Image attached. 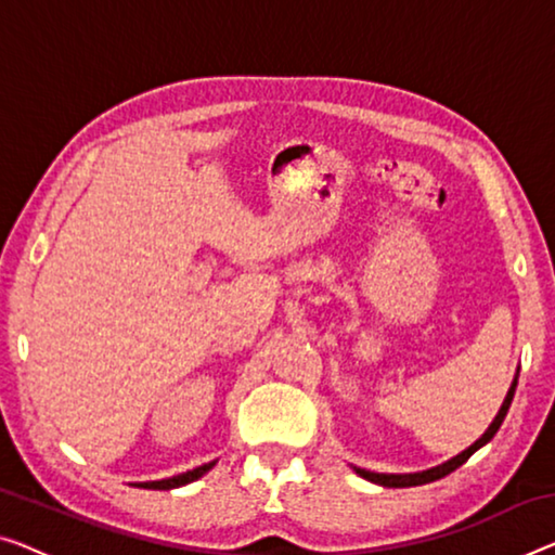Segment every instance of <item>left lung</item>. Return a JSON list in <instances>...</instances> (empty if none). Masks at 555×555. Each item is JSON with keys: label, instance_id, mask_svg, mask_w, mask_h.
<instances>
[{"label": "left lung", "instance_id": "8db88e82", "mask_svg": "<svg viewBox=\"0 0 555 555\" xmlns=\"http://www.w3.org/2000/svg\"><path fill=\"white\" fill-rule=\"evenodd\" d=\"M516 384H518V371H516V376H514V384H511V388H508L506 399H503V403H501L499 413H495V418L491 421V426L486 428V434L478 438L476 443H470L466 451H461L459 456H453L449 461L438 463V466H434V468L416 470V474H376V470H366V468H359V466H351V468L357 470L361 478H366V481L378 483V486H386V489H409V486H424V483H431V481H438V478L449 476L451 470H456L459 466H463V463H466L470 456H474V453L481 449V446L489 443L491 438L495 436V431H499L501 424H503V418H506V413H508L511 401H514Z\"/></svg>", "mask_w": 555, "mask_h": 555}]
</instances>
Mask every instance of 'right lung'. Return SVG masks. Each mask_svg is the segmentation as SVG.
I'll return each mask as SVG.
<instances>
[{
	"label": "right lung",
	"mask_w": 555,
	"mask_h": 555,
	"mask_svg": "<svg viewBox=\"0 0 555 555\" xmlns=\"http://www.w3.org/2000/svg\"><path fill=\"white\" fill-rule=\"evenodd\" d=\"M217 466V461H209L204 463V466L186 470V474H179V476H171V478H162V481H144V483H134L137 489H152V491H169V489H179V486H186L196 481V478H202L204 474H209V470Z\"/></svg>",
	"instance_id": "obj_1"
}]
</instances>
